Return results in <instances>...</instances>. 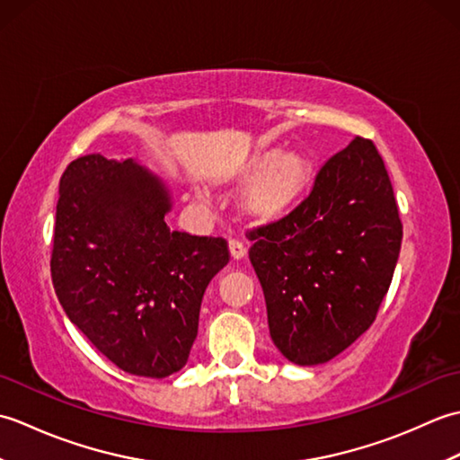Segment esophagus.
I'll return each instance as SVG.
<instances>
[{
    "label": "esophagus",
    "instance_id": "1",
    "mask_svg": "<svg viewBox=\"0 0 460 460\" xmlns=\"http://www.w3.org/2000/svg\"><path fill=\"white\" fill-rule=\"evenodd\" d=\"M229 252H231L233 261H241L247 255V249L243 247V243H239V241H229Z\"/></svg>",
    "mask_w": 460,
    "mask_h": 460
}]
</instances>
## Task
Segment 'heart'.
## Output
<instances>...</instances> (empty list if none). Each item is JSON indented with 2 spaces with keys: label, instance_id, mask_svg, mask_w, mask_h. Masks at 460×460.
I'll return each instance as SVG.
<instances>
[{
  "label": "heart",
  "instance_id": "heart-1",
  "mask_svg": "<svg viewBox=\"0 0 460 460\" xmlns=\"http://www.w3.org/2000/svg\"><path fill=\"white\" fill-rule=\"evenodd\" d=\"M316 168L305 150H262L223 178L225 183L243 185L239 198L241 217L251 225H270L296 208L314 183ZM203 193H198L201 198Z\"/></svg>",
  "mask_w": 460,
  "mask_h": 460
}]
</instances>
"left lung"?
<instances>
[{
  "instance_id": "left-lung-1",
  "label": "left lung",
  "mask_w": 460,
  "mask_h": 460,
  "mask_svg": "<svg viewBox=\"0 0 460 460\" xmlns=\"http://www.w3.org/2000/svg\"><path fill=\"white\" fill-rule=\"evenodd\" d=\"M249 235L280 354L298 366L336 358L376 320L402 249L394 188L374 142L351 140L295 211Z\"/></svg>"
}]
</instances>
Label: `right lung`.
<instances>
[{
	"instance_id": "add662e5",
	"label": "right lung",
	"mask_w": 460,
	"mask_h": 460,
	"mask_svg": "<svg viewBox=\"0 0 460 460\" xmlns=\"http://www.w3.org/2000/svg\"><path fill=\"white\" fill-rule=\"evenodd\" d=\"M164 180L89 154L58 183L51 277L68 320L126 374L168 377L190 358L211 279L229 262L221 237L172 231Z\"/></svg>"
}]
</instances>
